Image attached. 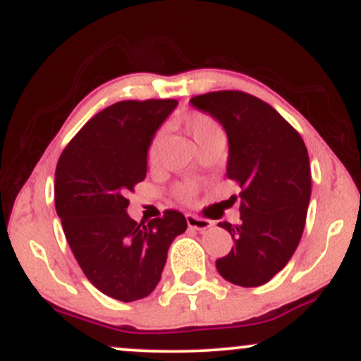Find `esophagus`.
Masks as SVG:
<instances>
[{"label":"esophagus","mask_w":361,"mask_h":361,"mask_svg":"<svg viewBox=\"0 0 361 361\" xmlns=\"http://www.w3.org/2000/svg\"><path fill=\"white\" fill-rule=\"evenodd\" d=\"M186 224H188V227H192V229H197V231H205L209 229V227H212V222H210L209 219L198 217V215H193V214H186Z\"/></svg>","instance_id":"34e87169"}]
</instances>
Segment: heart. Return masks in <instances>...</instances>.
Masks as SVG:
<instances>
[{
  "label": "heart",
  "instance_id": "heart-1",
  "mask_svg": "<svg viewBox=\"0 0 361 361\" xmlns=\"http://www.w3.org/2000/svg\"><path fill=\"white\" fill-rule=\"evenodd\" d=\"M183 128L197 146L204 144L205 140L217 137V135H222V130L221 127H219V123L215 122L212 117H209V115L205 114L188 115V117L183 120ZM159 147H161V135H156V137L151 140V144H149V151H147V157L151 163L152 161H156L157 154H159ZM197 188L198 186L195 181H181V183H178L175 186L173 192H175V197L178 200L190 202L195 198Z\"/></svg>",
  "mask_w": 361,
  "mask_h": 361
}]
</instances>
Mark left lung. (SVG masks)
I'll return each instance as SVG.
<instances>
[{"instance_id":"obj_1","label":"left lung","mask_w":361,"mask_h":361,"mask_svg":"<svg viewBox=\"0 0 361 361\" xmlns=\"http://www.w3.org/2000/svg\"><path fill=\"white\" fill-rule=\"evenodd\" d=\"M192 105L212 115L229 139L227 178L241 186V224L219 222L234 239L217 271L239 287H259L299 246L310 200V164L300 134L271 105L244 91H212Z\"/></svg>"}]
</instances>
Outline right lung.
<instances>
[{
  "label": "right lung",
  "instance_id": "1",
  "mask_svg": "<svg viewBox=\"0 0 361 361\" xmlns=\"http://www.w3.org/2000/svg\"><path fill=\"white\" fill-rule=\"evenodd\" d=\"M176 100H127L82 126L57 161L54 198L71 251L91 283L122 302L147 297L168 250L186 231L185 215L135 222L127 193L146 178L147 149Z\"/></svg>",
  "mask_w": 361,
  "mask_h": 361
}]
</instances>
